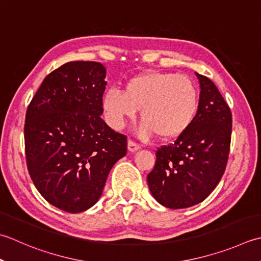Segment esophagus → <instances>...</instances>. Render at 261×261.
Wrapping results in <instances>:
<instances>
[{"label": "esophagus", "mask_w": 261, "mask_h": 261, "mask_svg": "<svg viewBox=\"0 0 261 261\" xmlns=\"http://www.w3.org/2000/svg\"><path fill=\"white\" fill-rule=\"evenodd\" d=\"M127 149H129L131 152H134V151H137L138 149H140V146L138 145L137 142L129 140L127 141Z\"/></svg>", "instance_id": "1"}]
</instances>
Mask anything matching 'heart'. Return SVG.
Wrapping results in <instances>:
<instances>
[{"instance_id": "1", "label": "heart", "mask_w": 261, "mask_h": 261, "mask_svg": "<svg viewBox=\"0 0 261 261\" xmlns=\"http://www.w3.org/2000/svg\"><path fill=\"white\" fill-rule=\"evenodd\" d=\"M101 107L113 129H122L140 109V137L157 134L162 139H172L186 132L195 121L199 93L195 83L186 75L146 72L127 80L123 90L107 89Z\"/></svg>"}]
</instances>
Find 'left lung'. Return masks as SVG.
Here are the masks:
<instances>
[{
	"mask_svg": "<svg viewBox=\"0 0 261 261\" xmlns=\"http://www.w3.org/2000/svg\"><path fill=\"white\" fill-rule=\"evenodd\" d=\"M196 75L200 85L196 119L174 144L156 151L155 167L147 176L152 197L172 209L205 200L221 181L227 164L231 110L211 79Z\"/></svg>",
	"mask_w": 261,
	"mask_h": 261,
	"instance_id": "1",
	"label": "left lung"
}]
</instances>
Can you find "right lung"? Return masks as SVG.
I'll list each match as a JSON object with an SVG mask.
<instances>
[{
  "label": "right lung",
  "instance_id": "add662e5",
  "mask_svg": "<svg viewBox=\"0 0 261 261\" xmlns=\"http://www.w3.org/2000/svg\"><path fill=\"white\" fill-rule=\"evenodd\" d=\"M105 78L101 63L68 62L46 76L27 109L28 172L45 200L61 211L93 207L126 154V137L100 117Z\"/></svg>",
  "mask_w": 261,
  "mask_h": 261
}]
</instances>
